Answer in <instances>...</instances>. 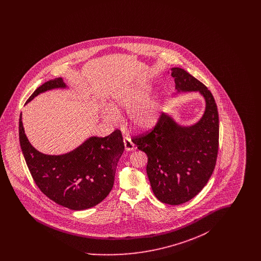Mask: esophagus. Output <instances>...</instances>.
Wrapping results in <instances>:
<instances>
[{"mask_svg":"<svg viewBox=\"0 0 261 261\" xmlns=\"http://www.w3.org/2000/svg\"><path fill=\"white\" fill-rule=\"evenodd\" d=\"M123 143H124V148L126 151H131L134 149V144L132 143L131 139L128 137H124L123 138Z\"/></svg>","mask_w":261,"mask_h":261,"instance_id":"1","label":"esophagus"}]
</instances>
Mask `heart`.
I'll return each instance as SVG.
<instances>
[{"label": "heart", "instance_id": "1", "mask_svg": "<svg viewBox=\"0 0 261 261\" xmlns=\"http://www.w3.org/2000/svg\"><path fill=\"white\" fill-rule=\"evenodd\" d=\"M152 86L149 84H135L115 91L112 96V107H103L101 117L115 123L120 119L116 110L128 112V121L135 130H149L158 123L162 113V99L150 96Z\"/></svg>", "mask_w": 261, "mask_h": 261}]
</instances>
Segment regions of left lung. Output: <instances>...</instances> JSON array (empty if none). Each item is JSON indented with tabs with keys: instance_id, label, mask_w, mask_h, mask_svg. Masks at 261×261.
<instances>
[{
	"instance_id": "1",
	"label": "left lung",
	"mask_w": 261,
	"mask_h": 261,
	"mask_svg": "<svg viewBox=\"0 0 261 261\" xmlns=\"http://www.w3.org/2000/svg\"><path fill=\"white\" fill-rule=\"evenodd\" d=\"M174 96L199 93L205 108L198 121L179 123L163 112L154 129L133 143L148 156L147 174L151 190L163 203L178 205L196 197L214 170L219 138L217 106L211 91L186 70L172 67Z\"/></svg>"
}]
</instances>
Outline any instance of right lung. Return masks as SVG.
Returning <instances> with one entry per match:
<instances>
[{
	"label": "right lung",
	"mask_w": 261,
	"mask_h": 261,
	"mask_svg": "<svg viewBox=\"0 0 261 261\" xmlns=\"http://www.w3.org/2000/svg\"><path fill=\"white\" fill-rule=\"evenodd\" d=\"M68 89L62 78L50 80L31 95L28 103L47 91ZM19 142L28 169L41 192L56 203L72 211L97 205L112 191L116 165L124 150L121 132L89 137L80 146L62 154H46L26 136L19 117Z\"/></svg>",
	"instance_id": "1"
}]
</instances>
